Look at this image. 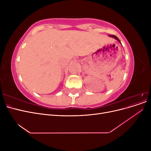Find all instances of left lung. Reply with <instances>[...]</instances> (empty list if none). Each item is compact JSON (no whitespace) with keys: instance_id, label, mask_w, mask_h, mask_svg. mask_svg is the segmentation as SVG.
Returning <instances> with one entry per match:
<instances>
[{"instance_id":"obj_1","label":"left lung","mask_w":151,"mask_h":151,"mask_svg":"<svg viewBox=\"0 0 151 151\" xmlns=\"http://www.w3.org/2000/svg\"><path fill=\"white\" fill-rule=\"evenodd\" d=\"M109 36H110V37H112V38H115V40H116L118 42H119L120 44H122L121 43V42H120V40L118 39L116 36H115V35H109Z\"/></svg>"}]
</instances>
